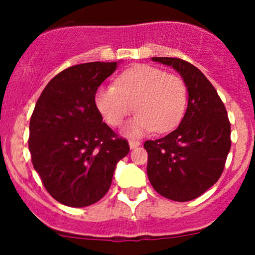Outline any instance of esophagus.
Wrapping results in <instances>:
<instances>
[{
    "label": "esophagus",
    "mask_w": 255,
    "mask_h": 255,
    "mask_svg": "<svg viewBox=\"0 0 255 255\" xmlns=\"http://www.w3.org/2000/svg\"><path fill=\"white\" fill-rule=\"evenodd\" d=\"M129 145H130V148H131V149H134V148H136V147H139V145H140V141L129 140Z\"/></svg>",
    "instance_id": "1"
}]
</instances>
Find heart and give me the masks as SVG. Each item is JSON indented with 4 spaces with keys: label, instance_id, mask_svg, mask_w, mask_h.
<instances>
[{
    "label": "heart",
    "instance_id": "obj_1",
    "mask_svg": "<svg viewBox=\"0 0 255 255\" xmlns=\"http://www.w3.org/2000/svg\"><path fill=\"white\" fill-rule=\"evenodd\" d=\"M188 88L175 74L149 65H136L117 76L115 85L96 92V106L108 125L120 126L134 110L138 114L126 126V134L168 131L185 112Z\"/></svg>",
    "mask_w": 255,
    "mask_h": 255
}]
</instances>
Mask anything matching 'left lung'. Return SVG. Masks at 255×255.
<instances>
[{"mask_svg": "<svg viewBox=\"0 0 255 255\" xmlns=\"http://www.w3.org/2000/svg\"><path fill=\"white\" fill-rule=\"evenodd\" d=\"M172 66L189 92L188 108L176 129L147 140V173L154 190L167 199L188 202L215 185L231 148V126L224 102L199 69L176 57H153Z\"/></svg>", "mask_w": 255, "mask_h": 255, "instance_id": "8db88e82", "label": "left lung"}]
</instances>
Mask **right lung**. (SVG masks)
<instances>
[{"mask_svg": "<svg viewBox=\"0 0 255 255\" xmlns=\"http://www.w3.org/2000/svg\"><path fill=\"white\" fill-rule=\"evenodd\" d=\"M117 62L74 65L52 79L35 103L29 125L31 162L52 198L69 207L105 197L128 140L106 123L96 92Z\"/></svg>", "mask_w": 255, "mask_h": 255, "instance_id": "add662e5", "label": "right lung"}]
</instances>
